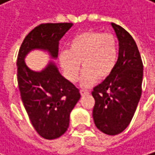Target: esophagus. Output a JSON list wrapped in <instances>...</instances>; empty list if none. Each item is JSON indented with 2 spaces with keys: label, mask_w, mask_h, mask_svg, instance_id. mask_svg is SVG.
<instances>
[{
  "label": "esophagus",
  "mask_w": 155,
  "mask_h": 155,
  "mask_svg": "<svg viewBox=\"0 0 155 155\" xmlns=\"http://www.w3.org/2000/svg\"><path fill=\"white\" fill-rule=\"evenodd\" d=\"M90 93L89 91H85V90H80V94L81 96H84V95H88Z\"/></svg>",
  "instance_id": "34e87169"
}]
</instances>
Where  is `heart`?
<instances>
[{"mask_svg":"<svg viewBox=\"0 0 155 155\" xmlns=\"http://www.w3.org/2000/svg\"><path fill=\"white\" fill-rule=\"evenodd\" d=\"M118 55V45L113 34L96 30L82 32L72 38L69 51L59 54V63L65 78L71 82L78 80L80 63L84 70L80 78L82 87H90L106 79L114 71Z\"/></svg>","mask_w":155,"mask_h":155,"instance_id":"b5f03b06","label":"heart"}]
</instances>
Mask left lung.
I'll use <instances>...</instances> for the list:
<instances>
[{
	"mask_svg": "<svg viewBox=\"0 0 155 155\" xmlns=\"http://www.w3.org/2000/svg\"><path fill=\"white\" fill-rule=\"evenodd\" d=\"M119 51L112 74L93 89L94 124L107 135L121 133L129 125L141 95L143 64L137 44L122 27L111 23Z\"/></svg>",
	"mask_w": 155,
	"mask_h": 155,
	"instance_id": "1",
	"label": "left lung"
}]
</instances>
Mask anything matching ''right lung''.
Masks as SVG:
<instances>
[{"mask_svg":"<svg viewBox=\"0 0 155 155\" xmlns=\"http://www.w3.org/2000/svg\"><path fill=\"white\" fill-rule=\"evenodd\" d=\"M72 23H47L32 29L23 41L17 57V81L21 100L38 134L46 140L61 137L68 128L70 113L80 99L78 88L64 78L53 62L41 71H33L25 62L33 50L58 56L59 41Z\"/></svg>","mask_w":155,"mask_h":155,"instance_id":"obj_1","label":"right lung"}]
</instances>
